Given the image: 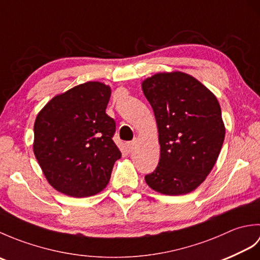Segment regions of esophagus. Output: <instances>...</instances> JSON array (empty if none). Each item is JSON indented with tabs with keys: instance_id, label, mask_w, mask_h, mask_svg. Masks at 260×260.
<instances>
[{
	"instance_id": "1",
	"label": "esophagus",
	"mask_w": 260,
	"mask_h": 260,
	"mask_svg": "<svg viewBox=\"0 0 260 260\" xmlns=\"http://www.w3.org/2000/svg\"><path fill=\"white\" fill-rule=\"evenodd\" d=\"M127 150H128V152H132L135 148L136 146V141H132V142H128L127 143Z\"/></svg>"
}]
</instances>
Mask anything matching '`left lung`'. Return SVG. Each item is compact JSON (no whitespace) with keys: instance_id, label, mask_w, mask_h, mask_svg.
Returning a JSON list of instances; mask_svg holds the SVG:
<instances>
[{"instance_id":"obj_1","label":"left lung","mask_w":260,"mask_h":260,"mask_svg":"<svg viewBox=\"0 0 260 260\" xmlns=\"http://www.w3.org/2000/svg\"><path fill=\"white\" fill-rule=\"evenodd\" d=\"M142 89L155 115L161 146L146 183L162 194H186L206 180L221 151L225 128L218 99L181 71L154 75Z\"/></svg>"}]
</instances>
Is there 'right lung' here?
<instances>
[{
    "label": "right lung",
    "instance_id": "1",
    "mask_svg": "<svg viewBox=\"0 0 260 260\" xmlns=\"http://www.w3.org/2000/svg\"><path fill=\"white\" fill-rule=\"evenodd\" d=\"M110 87L88 81L53 97L35 123L33 152L51 186L75 198L95 196L108 184L121 153L106 114Z\"/></svg>",
    "mask_w": 260,
    "mask_h": 260
}]
</instances>
